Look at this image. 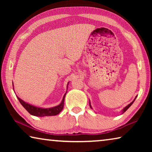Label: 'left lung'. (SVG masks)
Returning a JSON list of instances; mask_svg holds the SVG:
<instances>
[{
	"label": "left lung",
	"instance_id": "1",
	"mask_svg": "<svg viewBox=\"0 0 152 152\" xmlns=\"http://www.w3.org/2000/svg\"><path fill=\"white\" fill-rule=\"evenodd\" d=\"M136 97H137V96H136ZM136 97L135 98V99L134 100H133V101L132 102H131V103L130 104H129L128 105H127V106H126L125 108H124V109H123V110H122V113H124L125 111H126V110H127L128 109H129V108L131 106H132V104L133 103V102H134L135 101V99H136ZM89 105H90V107H91V109H92V107H91V102H90L89 101Z\"/></svg>",
	"mask_w": 152,
	"mask_h": 152
}]
</instances>
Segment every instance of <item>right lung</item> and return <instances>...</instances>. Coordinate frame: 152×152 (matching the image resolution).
I'll use <instances>...</instances> for the list:
<instances>
[{"label":"right lung","instance_id":"obj_1","mask_svg":"<svg viewBox=\"0 0 152 152\" xmlns=\"http://www.w3.org/2000/svg\"><path fill=\"white\" fill-rule=\"evenodd\" d=\"M13 84V83H12ZM13 86V85H12ZM67 89H68V86H67ZM14 90V86H13ZM66 94L64 95L62 101L60 102V104H58V106L51 107V108H42V107H35L34 105L30 104L27 102L23 101L22 99H20V98L17 96V99L19 100L20 103L22 104V106L25 109H26L28 112H29L31 115H33V116L36 117H45V116H55V115H58L60 113L61 110L64 108V99H65Z\"/></svg>","mask_w":152,"mask_h":152}]
</instances>
